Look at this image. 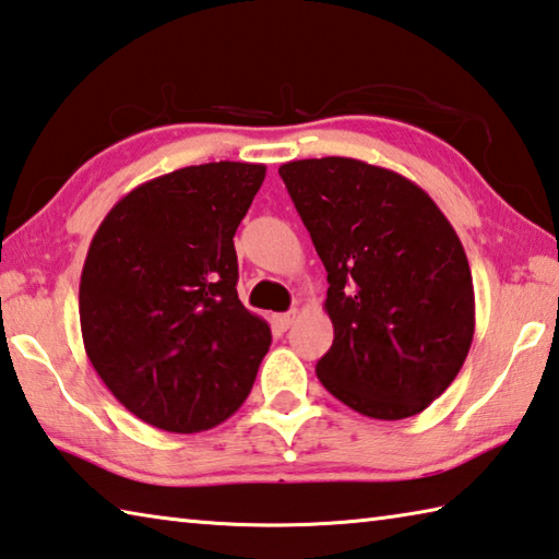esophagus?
<instances>
[{"label": "esophagus", "instance_id": "obj_1", "mask_svg": "<svg viewBox=\"0 0 559 559\" xmlns=\"http://www.w3.org/2000/svg\"><path fill=\"white\" fill-rule=\"evenodd\" d=\"M296 310H290V312H281V314H273V324H276L278 330H283L286 332L293 322H296Z\"/></svg>", "mask_w": 559, "mask_h": 559}]
</instances>
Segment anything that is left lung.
<instances>
[{
  "mask_svg": "<svg viewBox=\"0 0 559 559\" xmlns=\"http://www.w3.org/2000/svg\"><path fill=\"white\" fill-rule=\"evenodd\" d=\"M278 174L328 271L334 340L318 379L369 418L423 413L474 337L472 271L456 231L428 192L389 168L328 156Z\"/></svg>",
  "mask_w": 559,
  "mask_h": 559,
  "instance_id": "obj_1",
  "label": "left lung"
}]
</instances>
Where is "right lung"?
<instances>
[{
  "label": "right lung",
  "instance_id": "obj_1",
  "mask_svg": "<svg viewBox=\"0 0 559 559\" xmlns=\"http://www.w3.org/2000/svg\"><path fill=\"white\" fill-rule=\"evenodd\" d=\"M266 166L178 168L127 192L80 276L87 359L111 395L166 432L227 420L251 391L269 322L237 296L235 231Z\"/></svg>",
  "mask_w": 559,
  "mask_h": 559
}]
</instances>
